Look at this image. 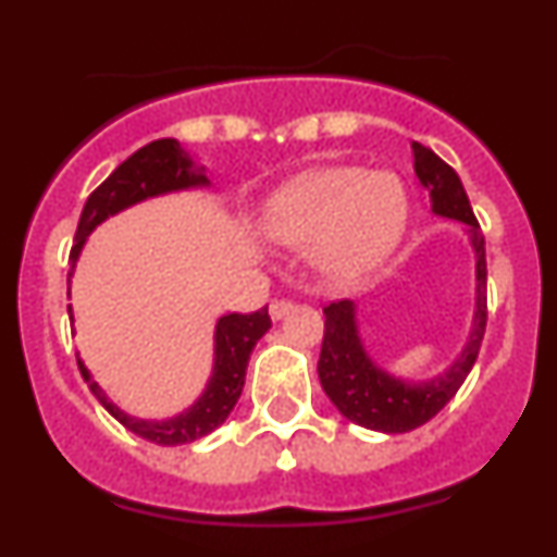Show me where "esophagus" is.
Wrapping results in <instances>:
<instances>
[{
    "instance_id": "esophagus-1",
    "label": "esophagus",
    "mask_w": 557,
    "mask_h": 557,
    "mask_svg": "<svg viewBox=\"0 0 557 557\" xmlns=\"http://www.w3.org/2000/svg\"><path fill=\"white\" fill-rule=\"evenodd\" d=\"M290 310H294V301L290 299H274L272 305H269V314H272L274 320H280L285 312H290Z\"/></svg>"
}]
</instances>
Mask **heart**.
I'll return each mask as SVG.
<instances>
[{
	"label": "heart",
	"instance_id": "b5f03b06",
	"mask_svg": "<svg viewBox=\"0 0 557 557\" xmlns=\"http://www.w3.org/2000/svg\"><path fill=\"white\" fill-rule=\"evenodd\" d=\"M407 218V190L396 174L325 166L283 185L263 210V228L283 245L320 243L329 272L361 274L391 256Z\"/></svg>",
	"mask_w": 557,
	"mask_h": 557
}]
</instances>
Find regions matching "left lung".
Masks as SVG:
<instances>
[{
	"label": "left lung",
	"mask_w": 557,
	"mask_h": 557,
	"mask_svg": "<svg viewBox=\"0 0 557 557\" xmlns=\"http://www.w3.org/2000/svg\"><path fill=\"white\" fill-rule=\"evenodd\" d=\"M412 153L414 174L429 188L431 207H434L436 215L453 218V221L471 226V245H474L476 252V312L474 329H471V336L458 361L431 383L407 385L401 380L391 377V374L380 372L372 358L367 356L361 336H358L356 305L352 301L342 299L323 307L325 329L318 361L320 385L347 420L363 425V429L383 431V434H407V431L429 423L450 401L458 387L463 385V380L469 377L476 356H480L487 323L485 237H482L463 183H460L453 166L445 164L425 145L414 143Z\"/></svg>",
	"instance_id": "1"
}]
</instances>
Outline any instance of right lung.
Masks as SVG:
<instances>
[{
    "label": "right lung",
    "instance_id": "1",
    "mask_svg": "<svg viewBox=\"0 0 557 557\" xmlns=\"http://www.w3.org/2000/svg\"><path fill=\"white\" fill-rule=\"evenodd\" d=\"M205 183L207 177L194 170L188 153L180 148L177 139H156V143L139 148L137 153L128 156V159L123 161V164L117 166L91 196H88L86 207H83L81 212V223H77L75 245H72L70 250L72 263L81 256V247L86 243L88 234L94 232V226H99L107 215H115L123 207L137 205V201L148 199V196L170 194V190L190 188V185ZM269 329H272V318H269L267 307L247 314H223V318L218 320L215 329V367H212L210 385H207V391L201 393V398L194 407L185 409L183 414L170 420H139L121 412V409L104 396L102 387L94 383L91 374L86 372V367H83L81 361H77V367H81V374L86 377L94 396L99 398V404H102L117 423H123L128 431H134V434L143 436V440L153 442V445H188V442L201 440V436H207L210 431H215L218 425L228 418V412H232L234 404H237L239 393H243L247 361H250L252 347H256V342L261 339Z\"/></svg>",
    "mask_w": 557,
    "mask_h": 557
}]
</instances>
